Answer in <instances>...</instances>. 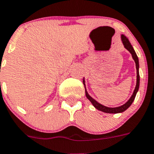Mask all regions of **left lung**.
<instances>
[{
	"instance_id": "obj_1",
	"label": "left lung",
	"mask_w": 154,
	"mask_h": 154,
	"mask_svg": "<svg viewBox=\"0 0 154 154\" xmlns=\"http://www.w3.org/2000/svg\"><path fill=\"white\" fill-rule=\"evenodd\" d=\"M121 41H122V43H123L124 45V47L127 49L128 51L131 54L132 59H134V61H135V66H136V73H137L136 85H135V90H134V91H133V94L131 95V98L128 100V102H126L124 105L121 106H117V107H107V106H105L102 105V104H100L99 103H98L95 99H93L91 95H88V93L87 91V89H86V88H85V78L83 79V84L84 85H85V95H86V97L88 98V99L89 101L91 102V104L95 106V108H96V109H99V110L102 111V112H104V113H122V112L126 110V109H127L131 105V103H133V101L135 100V95H136L137 92H138L139 88V80H140L139 78H140V77H139V59H138V56H137L135 50H134V48H133L132 45H131L130 41H129V40L128 39L127 37L124 35H121Z\"/></svg>"
}]
</instances>
